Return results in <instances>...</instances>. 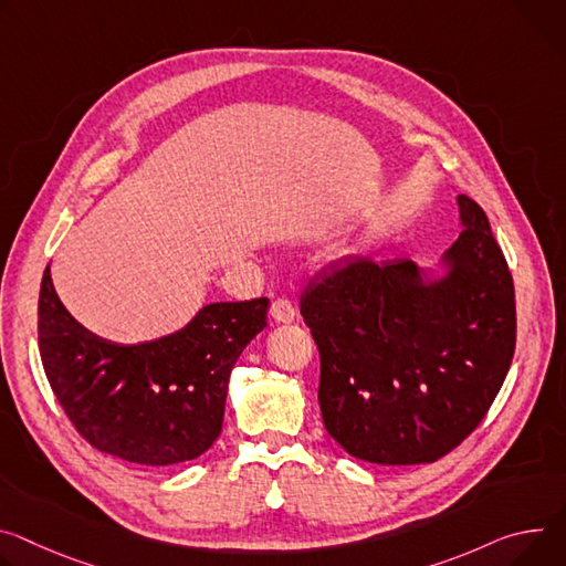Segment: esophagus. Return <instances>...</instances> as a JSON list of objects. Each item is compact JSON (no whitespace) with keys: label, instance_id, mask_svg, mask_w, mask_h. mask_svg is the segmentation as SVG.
Returning <instances> with one entry per match:
<instances>
[{"label":"esophagus","instance_id":"34e87169","mask_svg":"<svg viewBox=\"0 0 566 566\" xmlns=\"http://www.w3.org/2000/svg\"><path fill=\"white\" fill-rule=\"evenodd\" d=\"M271 318L275 323H293L295 321V306L286 300V297H277L273 304H271Z\"/></svg>","mask_w":566,"mask_h":566}]
</instances>
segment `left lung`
I'll list each match as a JSON object with an SVG mask.
<instances>
[{
    "label": "left lung",
    "instance_id": "obj_1",
    "mask_svg": "<svg viewBox=\"0 0 566 566\" xmlns=\"http://www.w3.org/2000/svg\"><path fill=\"white\" fill-rule=\"evenodd\" d=\"M462 232L440 275L416 262L340 260L300 314L321 352L327 433L377 465L433 462L485 418L517 340L515 284L481 205L458 196Z\"/></svg>",
    "mask_w": 566,
    "mask_h": 566
}]
</instances>
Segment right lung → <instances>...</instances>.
<instances>
[{"label": "right lung", "instance_id": "right-lung-1", "mask_svg": "<svg viewBox=\"0 0 566 566\" xmlns=\"http://www.w3.org/2000/svg\"><path fill=\"white\" fill-rule=\"evenodd\" d=\"M266 312V297L205 304L169 336L122 345L65 310L46 266L38 300L44 375L94 449L146 468L178 465L219 438L230 373Z\"/></svg>", "mask_w": 566, "mask_h": 566}]
</instances>
